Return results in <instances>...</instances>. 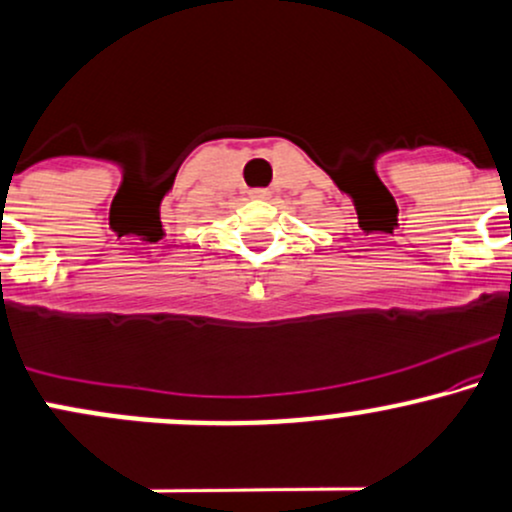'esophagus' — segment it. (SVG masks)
<instances>
[{
    "label": "esophagus",
    "instance_id": "1",
    "mask_svg": "<svg viewBox=\"0 0 512 512\" xmlns=\"http://www.w3.org/2000/svg\"><path fill=\"white\" fill-rule=\"evenodd\" d=\"M269 194H272L269 189H252L250 192L252 199H269Z\"/></svg>",
    "mask_w": 512,
    "mask_h": 512
}]
</instances>
